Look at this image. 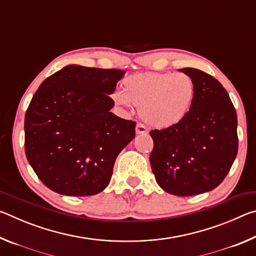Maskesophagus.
<instances>
[{"label":"esophagus","mask_w":256,"mask_h":256,"mask_svg":"<svg viewBox=\"0 0 256 256\" xmlns=\"http://www.w3.org/2000/svg\"><path fill=\"white\" fill-rule=\"evenodd\" d=\"M136 131L138 134H146V133H148V130H146V125L142 124V123H138L136 124Z\"/></svg>","instance_id":"esophagus-1"}]
</instances>
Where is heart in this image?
Instances as JSON below:
<instances>
[{
    "label": "heart",
    "mask_w": 256,
    "mask_h": 256,
    "mask_svg": "<svg viewBox=\"0 0 256 256\" xmlns=\"http://www.w3.org/2000/svg\"><path fill=\"white\" fill-rule=\"evenodd\" d=\"M194 98V82L184 73H136L125 78L122 92L114 94L118 105L132 104L151 126L164 128L180 123Z\"/></svg>",
    "instance_id": "obj_1"
}]
</instances>
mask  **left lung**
Returning a JSON list of instances; mask_svg holds the SVG:
<instances>
[{
	"mask_svg": "<svg viewBox=\"0 0 256 256\" xmlns=\"http://www.w3.org/2000/svg\"><path fill=\"white\" fill-rule=\"evenodd\" d=\"M180 71L194 82L192 106L180 123L150 131V164L164 190L190 196L216 188L230 170L238 150L237 114L214 76L193 68Z\"/></svg>",
	"mask_w": 256,
	"mask_h": 256,
	"instance_id": "obj_1",
	"label": "left lung"
}]
</instances>
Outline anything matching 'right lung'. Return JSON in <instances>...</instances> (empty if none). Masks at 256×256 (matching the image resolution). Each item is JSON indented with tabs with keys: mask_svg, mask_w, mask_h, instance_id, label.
<instances>
[{
	"mask_svg": "<svg viewBox=\"0 0 256 256\" xmlns=\"http://www.w3.org/2000/svg\"><path fill=\"white\" fill-rule=\"evenodd\" d=\"M125 71L68 66L47 78L24 116V151L42 183L70 196H94L110 184L136 122L110 112V94Z\"/></svg>",
	"mask_w": 256,
	"mask_h": 256,
	"instance_id": "obj_1",
	"label": "right lung"
}]
</instances>
